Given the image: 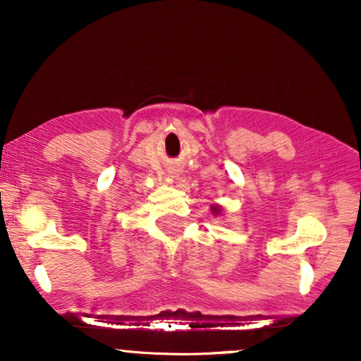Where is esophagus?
<instances>
[{"label": "esophagus", "instance_id": "34e87169", "mask_svg": "<svg viewBox=\"0 0 361 361\" xmlns=\"http://www.w3.org/2000/svg\"><path fill=\"white\" fill-rule=\"evenodd\" d=\"M170 173H172V175H176V172H170Z\"/></svg>", "mask_w": 361, "mask_h": 361}]
</instances>
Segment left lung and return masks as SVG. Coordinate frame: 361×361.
Returning a JSON list of instances; mask_svg holds the SVG:
<instances>
[{
  "label": "left lung",
  "instance_id": "left-lung-1",
  "mask_svg": "<svg viewBox=\"0 0 361 361\" xmlns=\"http://www.w3.org/2000/svg\"><path fill=\"white\" fill-rule=\"evenodd\" d=\"M221 207H219V205H212V213H213V215H221Z\"/></svg>",
  "mask_w": 361,
  "mask_h": 361
}]
</instances>
